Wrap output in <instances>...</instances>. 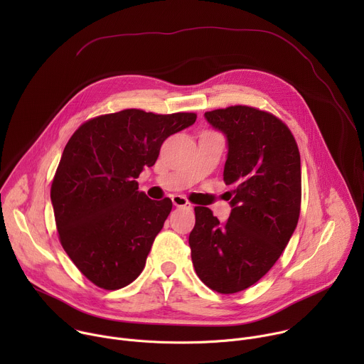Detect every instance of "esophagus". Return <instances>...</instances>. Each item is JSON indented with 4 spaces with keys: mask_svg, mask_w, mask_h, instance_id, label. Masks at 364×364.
<instances>
[{
    "mask_svg": "<svg viewBox=\"0 0 364 364\" xmlns=\"http://www.w3.org/2000/svg\"><path fill=\"white\" fill-rule=\"evenodd\" d=\"M173 204L176 205V207H191V204L188 203V200L186 198V197H183V196H174L173 197Z\"/></svg>",
    "mask_w": 364,
    "mask_h": 364,
    "instance_id": "esophagus-1",
    "label": "esophagus"
}]
</instances>
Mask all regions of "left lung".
Listing matches in <instances>:
<instances>
[{
    "label": "left lung",
    "instance_id": "8db88e82",
    "mask_svg": "<svg viewBox=\"0 0 364 364\" xmlns=\"http://www.w3.org/2000/svg\"><path fill=\"white\" fill-rule=\"evenodd\" d=\"M204 118L226 136L223 180L235 190L225 223L207 207H194L191 261L207 287L235 294L274 267L296 228L301 159L288 127L268 112L237 105Z\"/></svg>",
    "mask_w": 364,
    "mask_h": 364
}]
</instances>
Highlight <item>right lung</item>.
Masks as SVG:
<instances>
[{
    "instance_id": "obj_1",
    "label": "right lung",
    "mask_w": 364,
    "mask_h": 364,
    "mask_svg": "<svg viewBox=\"0 0 364 364\" xmlns=\"http://www.w3.org/2000/svg\"><path fill=\"white\" fill-rule=\"evenodd\" d=\"M196 118L125 109L85 122L66 144L50 198L63 249L99 288H124L142 272L173 203L148 198L135 178Z\"/></svg>"
}]
</instances>
